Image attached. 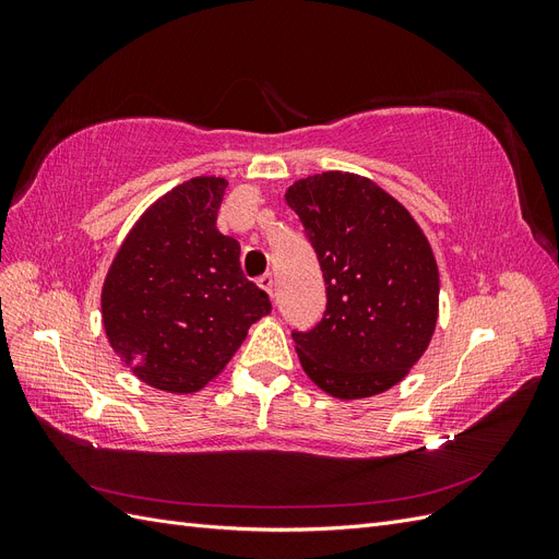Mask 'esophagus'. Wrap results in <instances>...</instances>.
Listing matches in <instances>:
<instances>
[{"label": "esophagus", "instance_id": "esophagus-1", "mask_svg": "<svg viewBox=\"0 0 559 559\" xmlns=\"http://www.w3.org/2000/svg\"><path fill=\"white\" fill-rule=\"evenodd\" d=\"M257 284L261 286V289L270 296V298H273L275 296V280H273V275H270V273H265V275H261L259 280H257Z\"/></svg>", "mask_w": 559, "mask_h": 559}]
</instances>
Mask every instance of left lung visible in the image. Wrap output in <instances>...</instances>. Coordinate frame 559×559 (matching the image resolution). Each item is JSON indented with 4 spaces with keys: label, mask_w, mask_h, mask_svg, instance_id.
<instances>
[{
    "label": "left lung",
    "mask_w": 559,
    "mask_h": 559,
    "mask_svg": "<svg viewBox=\"0 0 559 559\" xmlns=\"http://www.w3.org/2000/svg\"><path fill=\"white\" fill-rule=\"evenodd\" d=\"M284 198L326 282L324 319L292 333L302 370L333 399L386 392L436 331L441 280L425 230L394 195L354 173L298 179Z\"/></svg>",
    "instance_id": "1"
}]
</instances>
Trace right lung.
I'll return each instance as SVG.
<instances>
[{
  "mask_svg": "<svg viewBox=\"0 0 559 559\" xmlns=\"http://www.w3.org/2000/svg\"><path fill=\"white\" fill-rule=\"evenodd\" d=\"M226 186L202 175L151 202L103 284L116 357L167 394H193L222 376L249 326L270 314L267 294L242 275L238 240L216 228Z\"/></svg>",
  "mask_w": 559,
  "mask_h": 559,
  "instance_id": "add662e5",
  "label": "right lung"
}]
</instances>
